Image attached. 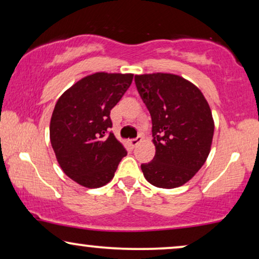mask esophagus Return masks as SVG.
I'll list each match as a JSON object with an SVG mask.
<instances>
[{"label":"esophagus","instance_id":"obj_1","mask_svg":"<svg viewBox=\"0 0 259 259\" xmlns=\"http://www.w3.org/2000/svg\"><path fill=\"white\" fill-rule=\"evenodd\" d=\"M141 141H143V137L138 136L137 138H133V139L130 140V145H131V146H132V148H134L138 144L141 143Z\"/></svg>","mask_w":259,"mask_h":259}]
</instances>
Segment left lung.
<instances>
[{
    "mask_svg": "<svg viewBox=\"0 0 259 259\" xmlns=\"http://www.w3.org/2000/svg\"><path fill=\"white\" fill-rule=\"evenodd\" d=\"M134 81L151 114L155 146L154 158L141 164V171L153 186H182L210 153L214 131L210 106L193 83L175 74H144Z\"/></svg>",
    "mask_w": 259,
    "mask_h": 259,
    "instance_id": "obj_1",
    "label": "left lung"
}]
</instances>
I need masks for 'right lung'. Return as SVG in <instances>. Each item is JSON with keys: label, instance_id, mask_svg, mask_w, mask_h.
<instances>
[{"label": "right lung", "instance_id": "right-lung-1", "mask_svg": "<svg viewBox=\"0 0 259 259\" xmlns=\"http://www.w3.org/2000/svg\"><path fill=\"white\" fill-rule=\"evenodd\" d=\"M132 80L133 74H92L56 102L49 127L52 147L65 175L80 185H106L127 154L112 133L109 114Z\"/></svg>", "mask_w": 259, "mask_h": 259}]
</instances>
